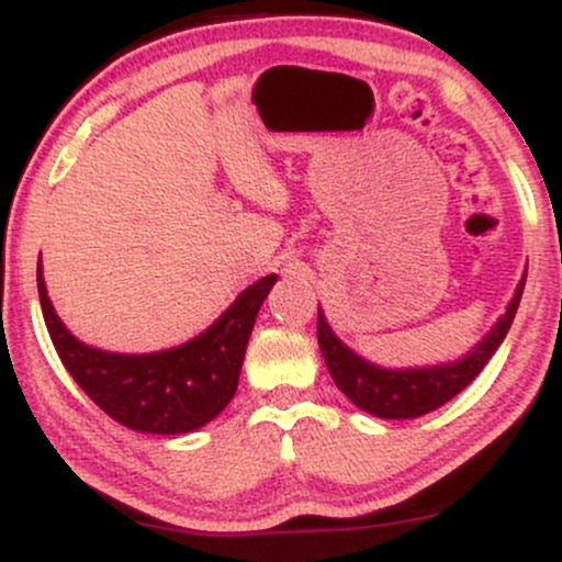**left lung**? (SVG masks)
Wrapping results in <instances>:
<instances>
[{
  "label": "left lung",
  "mask_w": 562,
  "mask_h": 562,
  "mask_svg": "<svg viewBox=\"0 0 562 562\" xmlns=\"http://www.w3.org/2000/svg\"><path fill=\"white\" fill-rule=\"evenodd\" d=\"M526 272L528 267L524 269V277H520L505 314H499L492 330L483 335L479 344L468 353H462L460 359L425 367H380L370 362L335 335L319 306L317 338L335 385L346 393L348 402L380 417V420H412V417H423L438 409L462 389H468L475 375L488 364V359L494 357L496 348L502 346L515 319V312H518L520 295H524Z\"/></svg>",
  "instance_id": "1"
}]
</instances>
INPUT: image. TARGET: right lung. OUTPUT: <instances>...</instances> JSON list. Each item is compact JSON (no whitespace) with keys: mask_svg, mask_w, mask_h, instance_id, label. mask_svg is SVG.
<instances>
[{"mask_svg":"<svg viewBox=\"0 0 562 562\" xmlns=\"http://www.w3.org/2000/svg\"><path fill=\"white\" fill-rule=\"evenodd\" d=\"M274 282L277 274H267L245 288L214 325L187 344L119 353L83 344L63 325L47 295L42 261L36 267L44 322L70 378L115 423L156 436L192 434L222 415L237 391L248 338Z\"/></svg>","mask_w":562,"mask_h":562,"instance_id":"right-lung-1","label":"right lung"}]
</instances>
